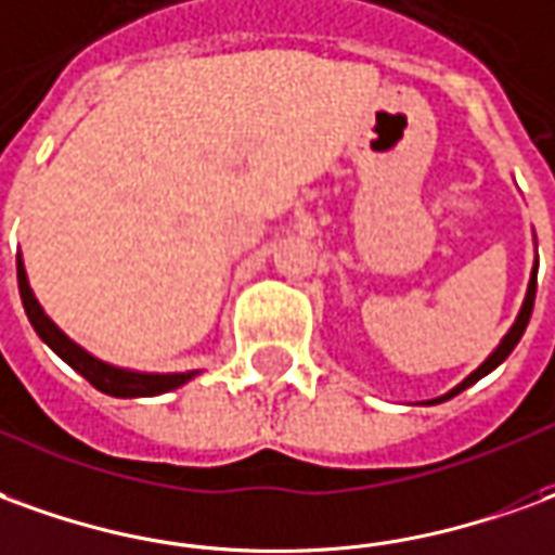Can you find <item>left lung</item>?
<instances>
[{"label": "left lung", "mask_w": 555, "mask_h": 555, "mask_svg": "<svg viewBox=\"0 0 555 555\" xmlns=\"http://www.w3.org/2000/svg\"><path fill=\"white\" fill-rule=\"evenodd\" d=\"M534 288H538V261H534V267H532V279H529V291H526V300H522V306H520V315H517V321H514V327H511V331L505 333V339L499 343V348H495L493 354H490V358L483 360V363H480L478 370L472 372L468 378H463V382H460V385L453 387V390H448L444 397L429 399V405H436V402H444V399L456 397L460 390H466L468 385H475V382H480V378H483L487 372H493L495 366H499V363H502V360H505L507 354H511V351L517 348V343H520V336H522V333H526V324H529V318H532Z\"/></svg>", "instance_id": "8db88e82"}]
</instances>
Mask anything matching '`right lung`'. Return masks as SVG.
Segmentation results:
<instances>
[{
  "label": "right lung",
  "mask_w": 555,
  "mask_h": 555,
  "mask_svg": "<svg viewBox=\"0 0 555 555\" xmlns=\"http://www.w3.org/2000/svg\"><path fill=\"white\" fill-rule=\"evenodd\" d=\"M17 285H21V300L26 315L33 321L35 333L44 339V343L60 354L68 366L75 372H80L87 378L89 385L95 390H102L107 397H158V393H168V390H177L183 387L185 382H192L197 372H134L122 370V366H111L104 360L92 358L89 351H83L80 345L72 343L65 333L44 315L41 304L35 300L33 288H29V279H26V270H23V261H17Z\"/></svg>",
  "instance_id": "obj_1"
}]
</instances>
